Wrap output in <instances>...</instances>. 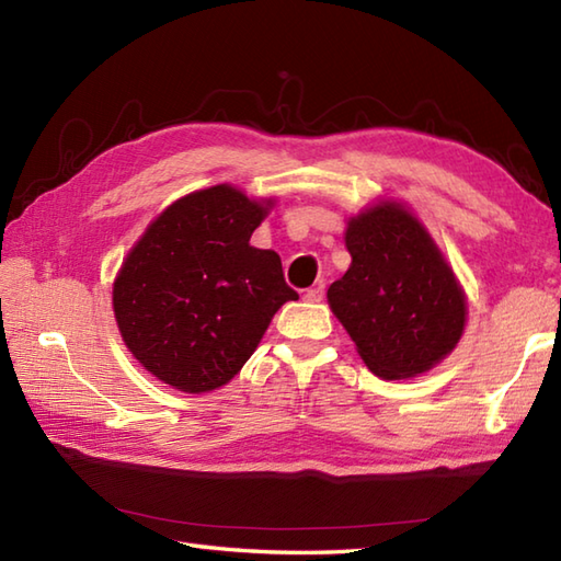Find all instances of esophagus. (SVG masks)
<instances>
[{"mask_svg":"<svg viewBox=\"0 0 561 561\" xmlns=\"http://www.w3.org/2000/svg\"><path fill=\"white\" fill-rule=\"evenodd\" d=\"M323 296H325V287H323V284H318V287L306 289L304 299H306V301H311V304H318V301H323Z\"/></svg>","mask_w":561,"mask_h":561,"instance_id":"obj_1","label":"esophagus"}]
</instances>
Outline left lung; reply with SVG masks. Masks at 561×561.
<instances>
[{"instance_id":"obj_1","label":"left lung","mask_w":561,"mask_h":561,"mask_svg":"<svg viewBox=\"0 0 561 561\" xmlns=\"http://www.w3.org/2000/svg\"><path fill=\"white\" fill-rule=\"evenodd\" d=\"M344 243L352 265L328 301L364 364L388 380L428 371L465 328V296L432 236L383 202L350 221Z\"/></svg>"}]
</instances>
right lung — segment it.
<instances>
[{"label":"right lung","mask_w":561,"mask_h":561,"mask_svg":"<svg viewBox=\"0 0 561 561\" xmlns=\"http://www.w3.org/2000/svg\"><path fill=\"white\" fill-rule=\"evenodd\" d=\"M265 207L217 185L173 202L123 262L117 328L135 359L185 392L241 371L282 304L296 301L274 250L250 245Z\"/></svg>","instance_id":"add662e5"}]
</instances>
